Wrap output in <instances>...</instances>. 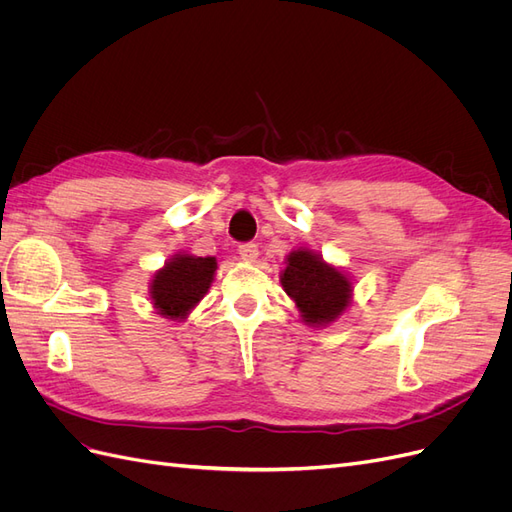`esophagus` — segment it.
<instances>
[{
    "label": "esophagus",
    "mask_w": 512,
    "mask_h": 512,
    "mask_svg": "<svg viewBox=\"0 0 512 512\" xmlns=\"http://www.w3.org/2000/svg\"><path fill=\"white\" fill-rule=\"evenodd\" d=\"M239 256L245 262H254L258 258V245L256 243H243V245H239Z\"/></svg>",
    "instance_id": "obj_1"
}]
</instances>
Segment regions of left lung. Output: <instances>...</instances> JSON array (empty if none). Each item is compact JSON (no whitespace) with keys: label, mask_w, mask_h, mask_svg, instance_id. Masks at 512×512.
I'll return each mask as SVG.
<instances>
[{"label":"left lung","mask_w":512,"mask_h":512,"mask_svg":"<svg viewBox=\"0 0 512 512\" xmlns=\"http://www.w3.org/2000/svg\"><path fill=\"white\" fill-rule=\"evenodd\" d=\"M286 269L280 273L284 292L299 309L307 327H327L346 314L352 303V277L322 254L297 247L286 258Z\"/></svg>","instance_id":"obj_1"}]
</instances>
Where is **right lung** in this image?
<instances>
[{
	"instance_id": "obj_1",
	"label": "right lung",
	"mask_w": 512,
	"mask_h": 512,
	"mask_svg": "<svg viewBox=\"0 0 512 512\" xmlns=\"http://www.w3.org/2000/svg\"><path fill=\"white\" fill-rule=\"evenodd\" d=\"M218 260L179 252L151 275L149 299L156 314L173 322H183L209 292Z\"/></svg>"
}]
</instances>
